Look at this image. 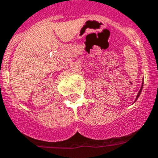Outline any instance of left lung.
<instances>
[{"instance_id":"8db88e82","label":"left lung","mask_w":158,"mask_h":158,"mask_svg":"<svg viewBox=\"0 0 158 158\" xmlns=\"http://www.w3.org/2000/svg\"><path fill=\"white\" fill-rule=\"evenodd\" d=\"M143 83H142V86H141V89H140V90H139V92H138V95H137V97H136V98H135V101H134V103H135L136 101H137V99H138V97H139V96H140V94H141V92H142V89H143Z\"/></svg>"}]
</instances>
